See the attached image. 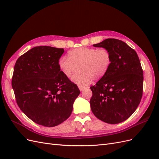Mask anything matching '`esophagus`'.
Returning a JSON list of instances; mask_svg holds the SVG:
<instances>
[{
    "instance_id": "esophagus-1",
    "label": "esophagus",
    "mask_w": 159,
    "mask_h": 159,
    "mask_svg": "<svg viewBox=\"0 0 159 159\" xmlns=\"http://www.w3.org/2000/svg\"><path fill=\"white\" fill-rule=\"evenodd\" d=\"M78 88H79L80 90L81 91H82L83 90H84V89H85V86H82V85H79V86H78Z\"/></svg>"
}]
</instances>
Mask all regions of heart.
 <instances>
[{
  "mask_svg": "<svg viewBox=\"0 0 159 159\" xmlns=\"http://www.w3.org/2000/svg\"><path fill=\"white\" fill-rule=\"evenodd\" d=\"M112 63L110 51L105 48L99 49L81 47L68 52V57L61 56L58 61L59 68L66 78L80 85L89 84L92 80H99L106 75Z\"/></svg>",
  "mask_w": 159,
  "mask_h": 159,
  "instance_id": "1",
  "label": "heart"
}]
</instances>
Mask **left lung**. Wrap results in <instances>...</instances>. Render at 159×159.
I'll list each match as a JSON object with an SVG mask.
<instances>
[{"instance_id":"8db88e82","label":"left lung","mask_w":159,"mask_h":159,"mask_svg":"<svg viewBox=\"0 0 159 159\" xmlns=\"http://www.w3.org/2000/svg\"><path fill=\"white\" fill-rule=\"evenodd\" d=\"M94 47L108 49L112 63L103 78L90 87V106L95 116L109 124L125 121L142 98L143 73L137 52L126 43L108 38Z\"/></svg>"}]
</instances>
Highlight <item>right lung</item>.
<instances>
[{
  "label": "right lung",
  "mask_w": 159,
  "mask_h": 159,
  "mask_svg": "<svg viewBox=\"0 0 159 159\" xmlns=\"http://www.w3.org/2000/svg\"><path fill=\"white\" fill-rule=\"evenodd\" d=\"M63 48L36 46L16 60L12 86L18 107L32 121L52 127L68 119L80 93L61 73L58 61Z\"/></svg>",
  "instance_id": "1"
}]
</instances>
